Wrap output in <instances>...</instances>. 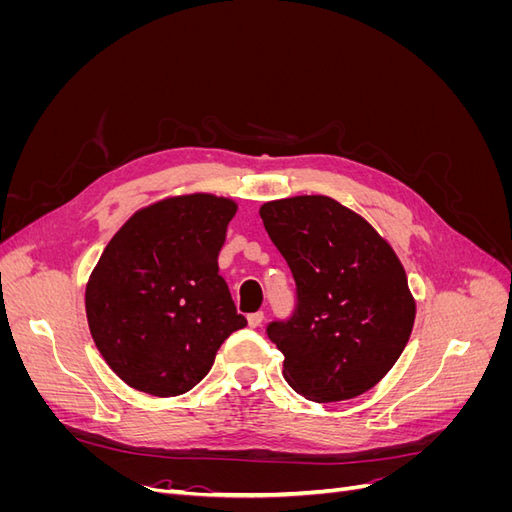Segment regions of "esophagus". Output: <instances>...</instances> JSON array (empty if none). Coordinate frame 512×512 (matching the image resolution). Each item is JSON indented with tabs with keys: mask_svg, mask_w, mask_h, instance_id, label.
<instances>
[{
	"mask_svg": "<svg viewBox=\"0 0 512 512\" xmlns=\"http://www.w3.org/2000/svg\"><path fill=\"white\" fill-rule=\"evenodd\" d=\"M262 320H265V314H262V312H254V314H250V316H247V324H250V327H252V329L260 327V324H262Z\"/></svg>",
	"mask_w": 512,
	"mask_h": 512,
	"instance_id": "1",
	"label": "esophagus"
}]
</instances>
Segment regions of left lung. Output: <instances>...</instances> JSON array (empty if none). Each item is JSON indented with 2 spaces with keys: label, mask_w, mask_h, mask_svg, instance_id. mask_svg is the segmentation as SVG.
<instances>
[{
  "label": "left lung",
  "mask_w": 512,
  "mask_h": 512,
  "mask_svg": "<svg viewBox=\"0 0 512 512\" xmlns=\"http://www.w3.org/2000/svg\"><path fill=\"white\" fill-rule=\"evenodd\" d=\"M260 218L297 284L290 318L267 327L286 382L318 404L363 395L395 365L414 324L393 247L329 196L271 200Z\"/></svg>",
  "instance_id": "obj_1"
}]
</instances>
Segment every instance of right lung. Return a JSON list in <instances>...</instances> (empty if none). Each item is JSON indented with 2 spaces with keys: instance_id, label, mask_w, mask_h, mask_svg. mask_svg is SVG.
Here are the masks:
<instances>
[{
  "instance_id": "1",
  "label": "right lung",
  "mask_w": 512,
  "mask_h": 512,
  "mask_svg": "<svg viewBox=\"0 0 512 512\" xmlns=\"http://www.w3.org/2000/svg\"><path fill=\"white\" fill-rule=\"evenodd\" d=\"M237 205L213 194L160 200L108 241L85 290L91 337L115 374L156 397L188 393L243 329L218 256Z\"/></svg>"
}]
</instances>
